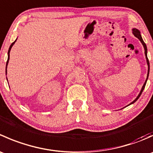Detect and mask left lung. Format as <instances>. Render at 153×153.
<instances>
[{
  "instance_id": "8db88e82",
  "label": "left lung",
  "mask_w": 153,
  "mask_h": 153,
  "mask_svg": "<svg viewBox=\"0 0 153 153\" xmlns=\"http://www.w3.org/2000/svg\"><path fill=\"white\" fill-rule=\"evenodd\" d=\"M132 31H133V32H133L134 35H135V36L136 37V38H138V39H139L140 41H141V44H143V47H144V50H145V52H145V55H146V62H147V65H148V73H147V78H146V81H145L144 84H143V86H142V89H141V92H140L139 95H138V97H137V98H135V100H134V101H132V102L130 104H133V103H135V101H136L137 100H138V98H139V97L141 96V93H142V92H143V89H144V87H145V85H146V81H147V78H148V76H149V60H148V58H147V49H146V44H145V43L143 42V41L142 38H141V34H140V32H139V31L138 30V29H132Z\"/></svg>"
}]
</instances>
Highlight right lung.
I'll return each mask as SVG.
<instances>
[{"mask_svg":"<svg viewBox=\"0 0 153 153\" xmlns=\"http://www.w3.org/2000/svg\"><path fill=\"white\" fill-rule=\"evenodd\" d=\"M15 41H15L13 43H12V44H11L10 49H9V51H8V60H7V64H8V63H9V60H10V50H11V48H12V46H13V44H15ZM6 72H7V67H6Z\"/></svg>","mask_w":153,"mask_h":153,"instance_id":"add662e5","label":"right lung"}]
</instances>
